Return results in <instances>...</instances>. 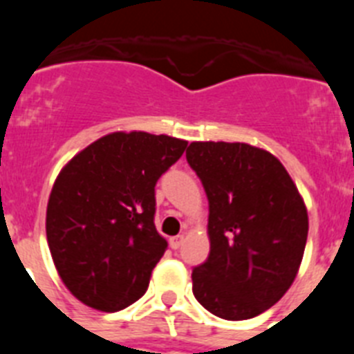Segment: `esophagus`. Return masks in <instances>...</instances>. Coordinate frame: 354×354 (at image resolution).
Segmentation results:
<instances>
[{
    "label": "esophagus",
    "instance_id": "esophagus-1",
    "mask_svg": "<svg viewBox=\"0 0 354 354\" xmlns=\"http://www.w3.org/2000/svg\"><path fill=\"white\" fill-rule=\"evenodd\" d=\"M183 243H184V236H183V234H180V236L170 237V246H171V248H174V250L180 248V246H183Z\"/></svg>",
    "mask_w": 354,
    "mask_h": 354
}]
</instances>
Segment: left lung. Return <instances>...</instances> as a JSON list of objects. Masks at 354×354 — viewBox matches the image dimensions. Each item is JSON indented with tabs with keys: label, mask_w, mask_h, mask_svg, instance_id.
Listing matches in <instances>:
<instances>
[{
	"label": "left lung",
	"mask_w": 354,
	"mask_h": 354,
	"mask_svg": "<svg viewBox=\"0 0 354 354\" xmlns=\"http://www.w3.org/2000/svg\"><path fill=\"white\" fill-rule=\"evenodd\" d=\"M209 200L211 252L193 294L211 314L243 321L273 306L298 274L308 214L271 152L248 143L193 142L186 150Z\"/></svg>",
	"instance_id": "obj_1"
}]
</instances>
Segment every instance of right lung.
<instances>
[{
	"mask_svg": "<svg viewBox=\"0 0 354 354\" xmlns=\"http://www.w3.org/2000/svg\"><path fill=\"white\" fill-rule=\"evenodd\" d=\"M186 147L167 134L117 131L62 168L46 234L62 282L81 303L118 312L145 294L168 246L154 225V187Z\"/></svg>",
	"mask_w": 354,
	"mask_h": 354,
	"instance_id": "obj_1",
	"label": "right lung"
}]
</instances>
